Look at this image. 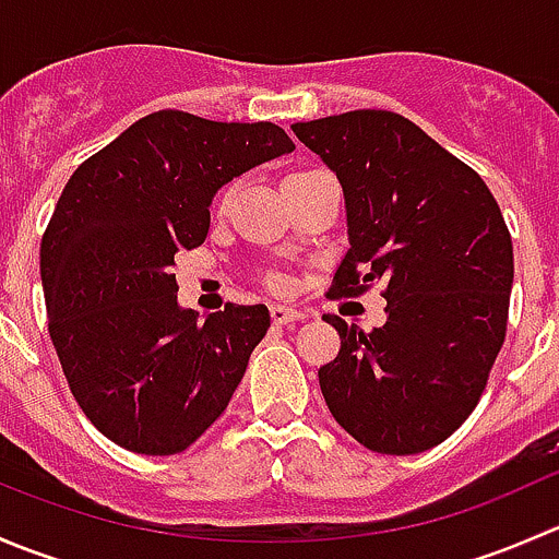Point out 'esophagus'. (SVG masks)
Listing matches in <instances>:
<instances>
[{
    "label": "esophagus",
    "mask_w": 559,
    "mask_h": 559,
    "mask_svg": "<svg viewBox=\"0 0 559 559\" xmlns=\"http://www.w3.org/2000/svg\"><path fill=\"white\" fill-rule=\"evenodd\" d=\"M270 319H273V324H295V321L306 319V313L297 311V308L273 306V308H270Z\"/></svg>",
    "instance_id": "obj_1"
}]
</instances>
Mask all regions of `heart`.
I'll return each mask as SVG.
<instances>
[{
    "label": "heart",
    "instance_id": "1",
    "mask_svg": "<svg viewBox=\"0 0 559 559\" xmlns=\"http://www.w3.org/2000/svg\"><path fill=\"white\" fill-rule=\"evenodd\" d=\"M229 197H233V189H224L222 194H218V202H222V205H224V202H227Z\"/></svg>",
    "mask_w": 559,
    "mask_h": 559
}]
</instances>
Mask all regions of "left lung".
Listing matches in <instances>:
<instances>
[{
	"mask_svg": "<svg viewBox=\"0 0 559 559\" xmlns=\"http://www.w3.org/2000/svg\"><path fill=\"white\" fill-rule=\"evenodd\" d=\"M335 170L348 248L326 295L384 281L386 324L324 316L341 352L319 386L337 425L379 454L438 447L473 414L506 341L514 246L481 175L392 110L292 123Z\"/></svg>",
	"mask_w": 559,
	"mask_h": 559,
	"instance_id": "left-lung-1",
	"label": "left lung"
}]
</instances>
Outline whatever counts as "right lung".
<instances>
[{
    "label": "right lung",
    "mask_w": 559,
    "mask_h": 559,
    "mask_svg": "<svg viewBox=\"0 0 559 559\" xmlns=\"http://www.w3.org/2000/svg\"><path fill=\"white\" fill-rule=\"evenodd\" d=\"M289 151L270 121L159 110L67 180L39 246L48 332L72 397L121 449L186 452L229 405L270 313L227 302L197 324L175 257L205 243L224 183Z\"/></svg>",
    "instance_id": "right-lung-1"
}]
</instances>
